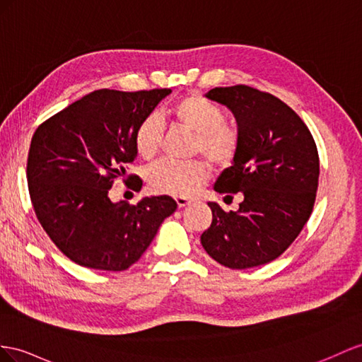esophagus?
Listing matches in <instances>:
<instances>
[{"label":"esophagus","instance_id":"1","mask_svg":"<svg viewBox=\"0 0 362 362\" xmlns=\"http://www.w3.org/2000/svg\"><path fill=\"white\" fill-rule=\"evenodd\" d=\"M175 203H177L179 208H183V206L189 205L191 199H188V197H175Z\"/></svg>","mask_w":362,"mask_h":362}]
</instances>
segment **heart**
<instances>
[{
	"label": "heart",
	"mask_w": 362,
	"mask_h": 362,
	"mask_svg": "<svg viewBox=\"0 0 362 362\" xmlns=\"http://www.w3.org/2000/svg\"><path fill=\"white\" fill-rule=\"evenodd\" d=\"M173 122L194 133L192 156H205L217 168H229L242 150V132L226 120L225 111L216 102L188 93L170 107ZM134 148L145 160L159 153L163 141V127L156 115L145 116L134 129ZM209 163L203 159L175 162L163 159L146 171V185L154 194L187 197L209 179Z\"/></svg>",
	"instance_id": "b5f03b06"
}]
</instances>
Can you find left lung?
<instances>
[{
  "mask_svg": "<svg viewBox=\"0 0 362 362\" xmlns=\"http://www.w3.org/2000/svg\"><path fill=\"white\" fill-rule=\"evenodd\" d=\"M206 98L233 111L242 150L216 182L220 194L243 192L238 211L216 202L200 242L230 269L266 264L300 235L317 199L320 157L310 129L281 99L249 86L216 87ZM233 197V196H230Z\"/></svg>",
  "mask_w": 362,
  "mask_h": 362,
  "instance_id": "8db88e82",
  "label": "left lung"
}]
</instances>
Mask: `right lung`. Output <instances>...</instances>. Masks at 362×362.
Returning <instances> with one entry per match:
<instances>
[{"label":"right lung","mask_w":362,"mask_h":362,"mask_svg":"<svg viewBox=\"0 0 362 362\" xmlns=\"http://www.w3.org/2000/svg\"><path fill=\"white\" fill-rule=\"evenodd\" d=\"M170 93L95 90L36 128L27 157L32 206L54 246L76 264L128 269L177 208L168 196L136 205L108 197L120 177L141 191L142 180L127 174L137 154L134 129Z\"/></svg>","instance_id":"1"}]
</instances>
